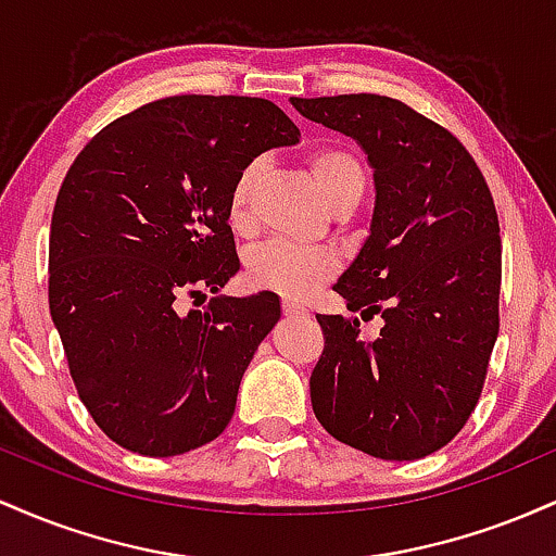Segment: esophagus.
Wrapping results in <instances>:
<instances>
[{
  "label": "esophagus",
  "mask_w": 556,
  "mask_h": 556,
  "mask_svg": "<svg viewBox=\"0 0 556 556\" xmlns=\"http://www.w3.org/2000/svg\"><path fill=\"white\" fill-rule=\"evenodd\" d=\"M282 314L285 316H308V311H305L303 305L292 303V300H285V303H282Z\"/></svg>",
  "instance_id": "34e87169"
}]
</instances>
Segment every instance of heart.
Returning a JSON list of instances; mask_svg holds the SVG:
<instances>
[{
  "instance_id": "1",
  "label": "heart",
  "mask_w": 556,
  "mask_h": 556,
  "mask_svg": "<svg viewBox=\"0 0 556 556\" xmlns=\"http://www.w3.org/2000/svg\"><path fill=\"white\" fill-rule=\"evenodd\" d=\"M308 167L314 172L318 190L331 208L344 203H358L366 190V169L353 151L340 146H324L308 154ZM264 175V164L251 162L235 177L227 198L229 225L240 232L253 227V198ZM334 274V258L314 248L292 245L271 240L253 248L245 261V279L258 290H271L287 298H303Z\"/></svg>"
}]
</instances>
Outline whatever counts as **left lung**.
<instances>
[{"instance_id":"obj_1","label":"left lung","mask_w":556,"mask_h":556,"mask_svg":"<svg viewBox=\"0 0 556 556\" xmlns=\"http://www.w3.org/2000/svg\"><path fill=\"white\" fill-rule=\"evenodd\" d=\"M292 106L366 149L371 235L334 290L363 321L384 318L366 342L358 316H316L324 350L311 405L340 442L418 460L463 431L486 381L502 285L494 198L460 140L405 101L292 96Z\"/></svg>"}]
</instances>
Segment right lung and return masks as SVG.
I'll return each instance as SVG.
<instances>
[{"label":"right lung","mask_w":556,"mask_h":556,"mask_svg":"<svg viewBox=\"0 0 556 556\" xmlns=\"http://www.w3.org/2000/svg\"><path fill=\"white\" fill-rule=\"evenodd\" d=\"M300 130L269 99L180 93L114 119L56 193L49 311L78 397L125 450L172 457L227 429L279 298L182 300L240 269L227 198L245 164Z\"/></svg>","instance_id":"right-lung-1"}]
</instances>
